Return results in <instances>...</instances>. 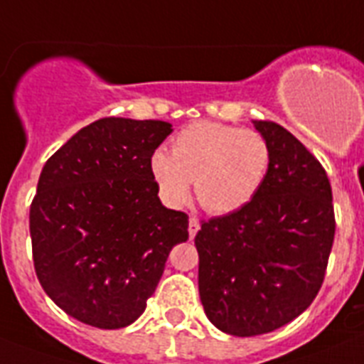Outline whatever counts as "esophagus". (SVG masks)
Listing matches in <instances>:
<instances>
[{
  "label": "esophagus",
  "instance_id": "obj_1",
  "mask_svg": "<svg viewBox=\"0 0 364 364\" xmlns=\"http://www.w3.org/2000/svg\"><path fill=\"white\" fill-rule=\"evenodd\" d=\"M200 229V223L197 218H189V238H195V234L199 232Z\"/></svg>",
  "mask_w": 364,
  "mask_h": 364
}]
</instances>
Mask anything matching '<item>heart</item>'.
Masks as SVG:
<instances>
[{
  "instance_id": "heart-1",
  "label": "heart",
  "mask_w": 364,
  "mask_h": 364,
  "mask_svg": "<svg viewBox=\"0 0 364 364\" xmlns=\"http://www.w3.org/2000/svg\"><path fill=\"white\" fill-rule=\"evenodd\" d=\"M272 150L264 135L221 122L186 126L173 152H152L150 176L169 206H182L195 182L197 200L208 214L229 215L255 199L268 176Z\"/></svg>"
}]
</instances>
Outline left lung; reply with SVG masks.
<instances>
[{
  "label": "left lung",
  "mask_w": 364,
  "mask_h": 364,
  "mask_svg": "<svg viewBox=\"0 0 364 364\" xmlns=\"http://www.w3.org/2000/svg\"><path fill=\"white\" fill-rule=\"evenodd\" d=\"M253 126L272 150L262 188L245 208L204 221L195 236L204 312L234 337L275 331L299 316L322 287L335 238L320 161L283 126Z\"/></svg>",
  "instance_id": "left-lung-1"
}]
</instances>
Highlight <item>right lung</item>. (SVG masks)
Here are the masks:
<instances>
[{
    "instance_id": "obj_1",
    "label": "right lung",
    "mask_w": 364,
    "mask_h": 364,
    "mask_svg": "<svg viewBox=\"0 0 364 364\" xmlns=\"http://www.w3.org/2000/svg\"><path fill=\"white\" fill-rule=\"evenodd\" d=\"M164 121L107 117L81 128L46 161L29 210L35 272L68 316L121 329L145 312L188 215L165 208L150 156Z\"/></svg>"
}]
</instances>
